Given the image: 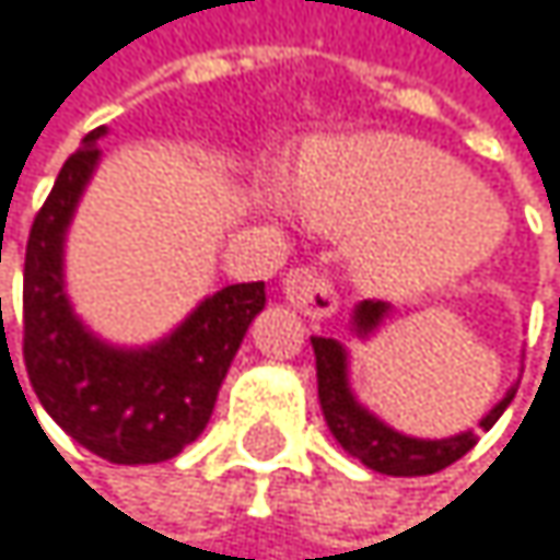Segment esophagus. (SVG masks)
<instances>
[{"label": "esophagus", "instance_id": "34e87169", "mask_svg": "<svg viewBox=\"0 0 560 560\" xmlns=\"http://www.w3.org/2000/svg\"><path fill=\"white\" fill-rule=\"evenodd\" d=\"M285 299L289 305H295L302 315H308L312 322H325L338 312L341 299L331 285V278L318 268H308V265H299L285 275Z\"/></svg>", "mask_w": 560, "mask_h": 560}]
</instances>
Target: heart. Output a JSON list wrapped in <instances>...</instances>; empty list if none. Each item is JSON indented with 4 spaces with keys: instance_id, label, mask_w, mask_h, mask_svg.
Wrapping results in <instances>:
<instances>
[{
    "instance_id": "b5f03b06",
    "label": "heart",
    "mask_w": 560,
    "mask_h": 560,
    "mask_svg": "<svg viewBox=\"0 0 560 560\" xmlns=\"http://www.w3.org/2000/svg\"><path fill=\"white\" fill-rule=\"evenodd\" d=\"M268 199L289 209L292 192L271 183ZM295 202L312 225L361 235V275L390 292L440 289L476 271L509 225L466 166L404 137L312 147L299 163Z\"/></svg>"
}]
</instances>
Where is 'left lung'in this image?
Instances as JSON below:
<instances>
[{
    "label": "left lung",
    "mask_w": 560,
    "mask_h": 560,
    "mask_svg": "<svg viewBox=\"0 0 560 560\" xmlns=\"http://www.w3.org/2000/svg\"><path fill=\"white\" fill-rule=\"evenodd\" d=\"M384 312H387L384 302H361L358 312H354V328L361 335L374 331L381 325ZM312 348H315L318 397H322L328 430L368 469L384 472V476H433V472L453 466L456 459H463L476 446V433H459V436H450V440H413V436H404V433L384 427L374 413H368L354 400V394L348 387L345 348L338 341H331V338H312ZM515 390L518 387H512L505 394V400H499V407L479 423L482 430H489L505 413Z\"/></svg>",
    "instance_id": "obj_1"
}]
</instances>
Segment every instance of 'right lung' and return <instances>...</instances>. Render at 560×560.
<instances>
[{
	"label": "right lung",
	"mask_w": 560,
	"mask_h": 560,
	"mask_svg": "<svg viewBox=\"0 0 560 560\" xmlns=\"http://www.w3.org/2000/svg\"><path fill=\"white\" fill-rule=\"evenodd\" d=\"M104 133L94 127L84 137L35 212L25 245L22 358L35 397L71 440L107 463L143 466L173 459L209 423L222 377L265 308V282L215 292L147 351H117L88 335L65 299L61 242Z\"/></svg>",
	"instance_id": "right-lung-1"
}]
</instances>
